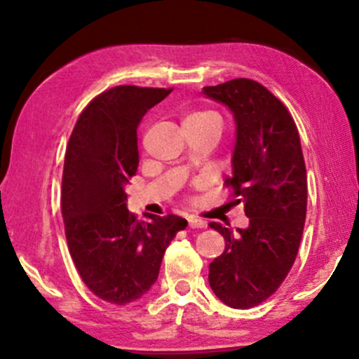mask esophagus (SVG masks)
<instances>
[{"instance_id":"34e87169","label":"esophagus","mask_w":359,"mask_h":359,"mask_svg":"<svg viewBox=\"0 0 359 359\" xmlns=\"http://www.w3.org/2000/svg\"><path fill=\"white\" fill-rule=\"evenodd\" d=\"M204 226H205V222L203 219H199V217H196V216L189 217V228L197 229V228H204Z\"/></svg>"}]
</instances>
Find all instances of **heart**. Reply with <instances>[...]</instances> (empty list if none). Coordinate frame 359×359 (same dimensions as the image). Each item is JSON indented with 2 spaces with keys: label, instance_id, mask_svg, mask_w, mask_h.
I'll return each instance as SVG.
<instances>
[{
  "label": "heart",
  "instance_id": "1",
  "mask_svg": "<svg viewBox=\"0 0 359 359\" xmlns=\"http://www.w3.org/2000/svg\"><path fill=\"white\" fill-rule=\"evenodd\" d=\"M184 121H219V114L214 113V111H196V113L189 114Z\"/></svg>",
  "mask_w": 359,
  "mask_h": 359
}]
</instances>
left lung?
I'll return each instance as SVG.
<instances>
[{
    "label": "left lung",
    "mask_w": 359,
    "mask_h": 359,
    "mask_svg": "<svg viewBox=\"0 0 359 359\" xmlns=\"http://www.w3.org/2000/svg\"><path fill=\"white\" fill-rule=\"evenodd\" d=\"M203 93L233 113V175L224 180L250 217L246 229L211 222L224 236L209 265V285L221 302L251 309L277 292L294 265L307 212V174L294 118L265 86L233 79Z\"/></svg>",
    "instance_id": "left-lung-1"
}]
</instances>
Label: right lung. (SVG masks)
<instances>
[{
  "label": "right lung",
  "mask_w": 359,
  "mask_h": 359,
  "mask_svg": "<svg viewBox=\"0 0 359 359\" xmlns=\"http://www.w3.org/2000/svg\"><path fill=\"white\" fill-rule=\"evenodd\" d=\"M172 89L116 86L86 106L65 150L60 208L65 238L82 282L106 302L145 295L163 253L187 221L175 214L138 221L125 185L138 168V125Z\"/></svg>",
  "instance_id": "1"
}]
</instances>
